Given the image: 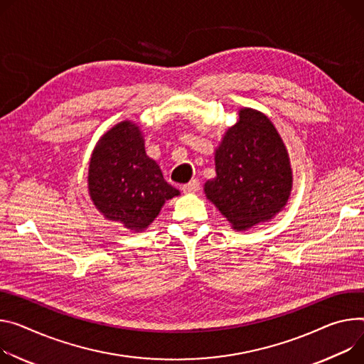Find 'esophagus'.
Listing matches in <instances>:
<instances>
[{"label":"esophagus","mask_w":364,"mask_h":364,"mask_svg":"<svg viewBox=\"0 0 364 364\" xmlns=\"http://www.w3.org/2000/svg\"><path fill=\"white\" fill-rule=\"evenodd\" d=\"M181 190H183L184 193H196V191H199V190H200V181L197 180V178H193L190 183L184 184V186L181 187Z\"/></svg>","instance_id":"esophagus-1"}]
</instances>
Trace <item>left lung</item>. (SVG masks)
I'll use <instances>...</instances> for the list:
<instances>
[{
  "label": "left lung",
  "mask_w": 364,
  "mask_h": 364,
  "mask_svg": "<svg viewBox=\"0 0 364 364\" xmlns=\"http://www.w3.org/2000/svg\"><path fill=\"white\" fill-rule=\"evenodd\" d=\"M216 177L205 193L234 229L272 219L287 202L291 170L284 144L262 113L242 109L215 154Z\"/></svg>",
  "instance_id": "1"
}]
</instances>
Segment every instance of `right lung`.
<instances>
[{
  "instance_id": "1",
  "label": "right lung",
  "mask_w": 364,
  "mask_h": 364,
  "mask_svg": "<svg viewBox=\"0 0 364 364\" xmlns=\"http://www.w3.org/2000/svg\"><path fill=\"white\" fill-rule=\"evenodd\" d=\"M88 188L98 210L132 230L145 229L165 200L180 194L148 158L139 127L130 122L116 124L95 148Z\"/></svg>"
}]
</instances>
